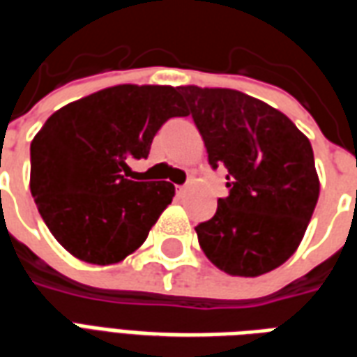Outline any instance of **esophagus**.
I'll list each match as a JSON object with an SVG mask.
<instances>
[{
  "instance_id": "obj_1",
  "label": "esophagus",
  "mask_w": 357,
  "mask_h": 357,
  "mask_svg": "<svg viewBox=\"0 0 357 357\" xmlns=\"http://www.w3.org/2000/svg\"><path fill=\"white\" fill-rule=\"evenodd\" d=\"M185 191H187V185H179L178 187V193L179 195H183V193H185Z\"/></svg>"
}]
</instances>
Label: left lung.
<instances>
[{
    "instance_id": "8db88e82",
    "label": "left lung",
    "mask_w": 357,
    "mask_h": 357,
    "mask_svg": "<svg viewBox=\"0 0 357 357\" xmlns=\"http://www.w3.org/2000/svg\"><path fill=\"white\" fill-rule=\"evenodd\" d=\"M210 166L227 170L229 195L195 227L210 262L258 277L284 264L306 233L319 178L314 151L289 116L237 89L181 86Z\"/></svg>"
}]
</instances>
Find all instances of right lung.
<instances>
[{"instance_id": "obj_1", "label": "right lung", "mask_w": 357, "mask_h": 357, "mask_svg": "<svg viewBox=\"0 0 357 357\" xmlns=\"http://www.w3.org/2000/svg\"><path fill=\"white\" fill-rule=\"evenodd\" d=\"M187 116L179 88L122 84L53 112L30 145V191L53 237L78 260L122 262L176 195L170 181L128 179L160 126Z\"/></svg>"}]
</instances>
